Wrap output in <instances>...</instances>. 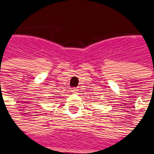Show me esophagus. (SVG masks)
Masks as SVG:
<instances>
[{
  "mask_svg": "<svg viewBox=\"0 0 154 154\" xmlns=\"http://www.w3.org/2000/svg\"><path fill=\"white\" fill-rule=\"evenodd\" d=\"M73 94H78L79 93V89H77V88H73V89H71V90H70Z\"/></svg>",
  "mask_w": 154,
  "mask_h": 154,
  "instance_id": "obj_1",
  "label": "esophagus"
}]
</instances>
